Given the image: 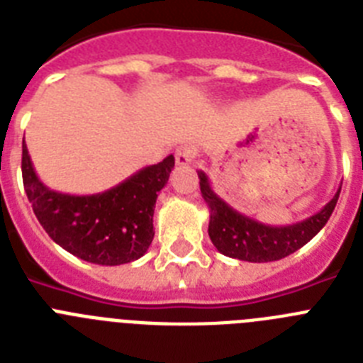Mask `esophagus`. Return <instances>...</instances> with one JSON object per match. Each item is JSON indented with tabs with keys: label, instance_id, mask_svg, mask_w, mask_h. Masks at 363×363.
I'll use <instances>...</instances> for the list:
<instances>
[{
	"label": "esophagus",
	"instance_id": "obj_1",
	"mask_svg": "<svg viewBox=\"0 0 363 363\" xmlns=\"http://www.w3.org/2000/svg\"><path fill=\"white\" fill-rule=\"evenodd\" d=\"M176 163L178 165H187V163H191L192 160H194V156H196V150H194V147L191 145H182L176 149Z\"/></svg>",
	"mask_w": 363,
	"mask_h": 363
}]
</instances>
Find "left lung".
I'll return each instance as SVG.
<instances>
[{
  "mask_svg": "<svg viewBox=\"0 0 363 363\" xmlns=\"http://www.w3.org/2000/svg\"><path fill=\"white\" fill-rule=\"evenodd\" d=\"M198 178H200L201 196L211 213V242L221 255L243 259V262H255V264L277 262V259L293 255L300 247L311 242L331 218L340 191H342L340 187L333 200L322 211H318L307 220L298 221L293 225L274 227L259 223V221L234 211L211 189L209 178L203 171H198Z\"/></svg>",
  "mask_w": 363,
  "mask_h": 363,
  "instance_id": "obj_1",
  "label": "left lung"
}]
</instances>
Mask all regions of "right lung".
<instances>
[{
  "mask_svg": "<svg viewBox=\"0 0 363 363\" xmlns=\"http://www.w3.org/2000/svg\"><path fill=\"white\" fill-rule=\"evenodd\" d=\"M174 156L134 172L98 194H63L38 178L23 143L21 174L32 211L47 234L70 255L98 265L130 264L154 238L152 216L158 192L169 182Z\"/></svg>",
  "mask_w": 363,
  "mask_h": 363,
  "instance_id": "right-lung-1",
  "label": "right lung"
}]
</instances>
